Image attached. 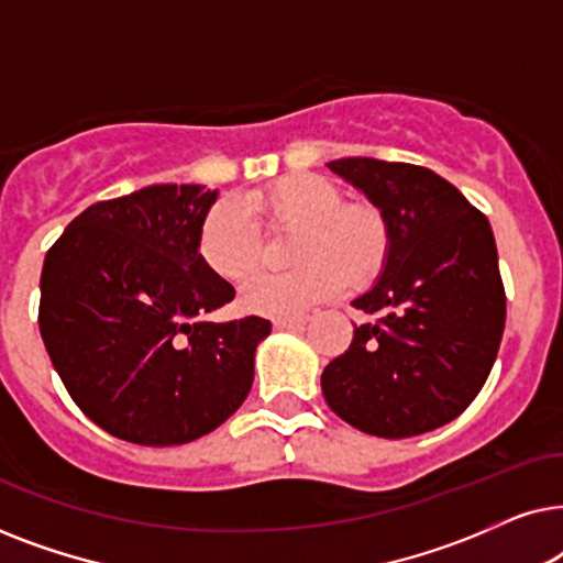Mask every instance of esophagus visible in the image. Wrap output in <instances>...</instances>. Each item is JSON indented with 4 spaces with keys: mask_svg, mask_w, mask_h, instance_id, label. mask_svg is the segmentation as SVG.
Instances as JSON below:
<instances>
[{
    "mask_svg": "<svg viewBox=\"0 0 563 563\" xmlns=\"http://www.w3.org/2000/svg\"><path fill=\"white\" fill-rule=\"evenodd\" d=\"M307 314H297V318H282L274 320V330H302L307 325Z\"/></svg>",
    "mask_w": 563,
    "mask_h": 563,
    "instance_id": "34e87169",
    "label": "esophagus"
}]
</instances>
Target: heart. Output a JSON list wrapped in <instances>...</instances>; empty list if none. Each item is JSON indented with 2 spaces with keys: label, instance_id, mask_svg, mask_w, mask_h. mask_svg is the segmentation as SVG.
<instances>
[{
  "label": "heart",
  "instance_id": "1",
  "mask_svg": "<svg viewBox=\"0 0 563 563\" xmlns=\"http://www.w3.org/2000/svg\"><path fill=\"white\" fill-rule=\"evenodd\" d=\"M274 233L295 230L289 261L297 268L261 274L241 289V307L261 318H297L343 289L379 279L391 253V228L372 202L343 205L335 181L318 174H289L245 197ZM202 264L225 282H243L264 261L256 222L235 199H220L205 214L197 235Z\"/></svg>",
  "mask_w": 563,
  "mask_h": 563
}]
</instances>
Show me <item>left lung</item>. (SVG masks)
Returning a JSON list of instances; mask_svg holds the SVG:
<instances>
[{"label": "left lung", "mask_w": 563, "mask_h": 563, "mask_svg": "<svg viewBox=\"0 0 563 563\" xmlns=\"http://www.w3.org/2000/svg\"><path fill=\"white\" fill-rule=\"evenodd\" d=\"M330 172L364 191L391 228L387 266L322 372L338 418L379 438L428 433L459 418L487 382L505 330V287L489 220L443 176L379 158H338Z\"/></svg>", "instance_id": "1"}]
</instances>
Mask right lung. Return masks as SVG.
<instances>
[{
  "label": "right lung",
  "instance_id": "right-lung-1",
  "mask_svg": "<svg viewBox=\"0 0 563 563\" xmlns=\"http://www.w3.org/2000/svg\"><path fill=\"white\" fill-rule=\"evenodd\" d=\"M214 199L199 184H153L87 207L45 253V351L79 410L122 441H197L251 391L272 322L205 320L235 297L197 251Z\"/></svg>",
  "mask_w": 563,
  "mask_h": 563
}]
</instances>
